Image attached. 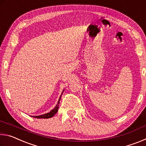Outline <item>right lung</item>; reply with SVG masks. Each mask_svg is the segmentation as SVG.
I'll use <instances>...</instances> for the list:
<instances>
[{"mask_svg":"<svg viewBox=\"0 0 146 146\" xmlns=\"http://www.w3.org/2000/svg\"><path fill=\"white\" fill-rule=\"evenodd\" d=\"M64 91H62V94L63 93ZM60 98H61V96L59 98V100L58 101V103L56 105V106L55 107V108H53L52 110L49 113H47L46 114H44V115H38V116H33V117H35L36 118H51L53 117L54 115H55L56 113L58 111V106H59V103H60Z\"/></svg>","mask_w":146,"mask_h":146,"instance_id":"right-lung-1","label":"right lung"}]
</instances>
